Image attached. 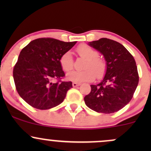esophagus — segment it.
<instances>
[{"label": "esophagus", "mask_w": 151, "mask_h": 151, "mask_svg": "<svg viewBox=\"0 0 151 151\" xmlns=\"http://www.w3.org/2000/svg\"><path fill=\"white\" fill-rule=\"evenodd\" d=\"M80 85V84L79 83H77V82H73L72 83V86H73V87H77V86Z\"/></svg>", "instance_id": "1"}]
</instances>
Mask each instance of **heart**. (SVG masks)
I'll return each instance as SVG.
<instances>
[{"mask_svg": "<svg viewBox=\"0 0 151 151\" xmlns=\"http://www.w3.org/2000/svg\"><path fill=\"white\" fill-rule=\"evenodd\" d=\"M77 51L81 58L86 60L84 71L73 70L67 75L68 80L75 82L89 81L94 79L95 77H103L106 70V64L104 60L99 58L96 50L86 45H81L77 47ZM73 58L70 52H66L62 55L60 63L62 70L69 72L73 67Z\"/></svg>", "mask_w": 151, "mask_h": 151, "instance_id": "obj_1", "label": "heart"}]
</instances>
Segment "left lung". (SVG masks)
<instances>
[{
  "instance_id": "8db88e82",
  "label": "left lung",
  "mask_w": 151,
  "mask_h": 151,
  "mask_svg": "<svg viewBox=\"0 0 151 151\" xmlns=\"http://www.w3.org/2000/svg\"><path fill=\"white\" fill-rule=\"evenodd\" d=\"M88 45L103 55L106 70L101 82L91 85V92L84 97L86 105L99 113L116 112L129 103L138 86L136 61L116 41L101 38Z\"/></svg>"
}]
</instances>
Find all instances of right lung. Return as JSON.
Returning <instances> with one entry per match:
<instances>
[{
	"label": "right lung",
	"instance_id": "obj_1",
	"mask_svg": "<svg viewBox=\"0 0 151 151\" xmlns=\"http://www.w3.org/2000/svg\"><path fill=\"white\" fill-rule=\"evenodd\" d=\"M76 43L38 38L21 50L13 68V79L24 101L41 110L53 108L64 101L72 83L60 80L65 74L60 60Z\"/></svg>",
	"mask_w": 151,
	"mask_h": 151
}]
</instances>
